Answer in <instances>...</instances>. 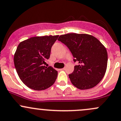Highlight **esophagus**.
<instances>
[{"mask_svg": "<svg viewBox=\"0 0 121 121\" xmlns=\"http://www.w3.org/2000/svg\"><path fill=\"white\" fill-rule=\"evenodd\" d=\"M65 70V68H62V69H60V70Z\"/></svg>", "mask_w": 121, "mask_h": 121, "instance_id": "esophagus-1", "label": "esophagus"}]
</instances>
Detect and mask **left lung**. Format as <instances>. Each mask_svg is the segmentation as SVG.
<instances>
[{"label": "left lung", "mask_w": 121, "mask_h": 121, "mask_svg": "<svg viewBox=\"0 0 121 121\" xmlns=\"http://www.w3.org/2000/svg\"><path fill=\"white\" fill-rule=\"evenodd\" d=\"M58 40L65 44L78 63L69 78L73 86L80 90L97 85L106 72L108 54L105 47L94 36L87 34L61 35Z\"/></svg>", "instance_id": "8db88e82"}]
</instances>
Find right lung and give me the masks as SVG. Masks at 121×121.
<instances>
[{"mask_svg": "<svg viewBox=\"0 0 121 121\" xmlns=\"http://www.w3.org/2000/svg\"><path fill=\"white\" fill-rule=\"evenodd\" d=\"M59 35L34 37L21 42L14 55V63L20 79L28 87L43 90L53 84L58 72L44 66L50 57L52 46Z\"/></svg>", "mask_w": 121, "mask_h": 121, "instance_id": "1", "label": "right lung"}]
</instances>
